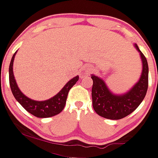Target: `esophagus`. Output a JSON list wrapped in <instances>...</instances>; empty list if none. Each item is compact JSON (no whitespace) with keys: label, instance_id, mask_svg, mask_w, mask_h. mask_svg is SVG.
<instances>
[{"label":"esophagus","instance_id":"obj_1","mask_svg":"<svg viewBox=\"0 0 158 158\" xmlns=\"http://www.w3.org/2000/svg\"><path fill=\"white\" fill-rule=\"evenodd\" d=\"M83 72L85 75H89V73L92 72V68L89 67V66H86V67H85V69H83Z\"/></svg>","mask_w":158,"mask_h":158}]
</instances>
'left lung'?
I'll use <instances>...</instances> for the list:
<instances>
[{
  "label": "left lung",
  "mask_w": 158,
  "mask_h": 158,
  "mask_svg": "<svg viewBox=\"0 0 158 158\" xmlns=\"http://www.w3.org/2000/svg\"><path fill=\"white\" fill-rule=\"evenodd\" d=\"M135 49L139 52L142 62V72L140 79L128 92L123 94L113 93L102 78L91 75L93 80L92 89V106L95 112L105 118L118 120L133 112L142 102L148 87V65L144 54L136 44Z\"/></svg>",
  "instance_id": "obj_1"
}]
</instances>
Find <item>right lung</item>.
<instances>
[{
    "instance_id": "obj_1",
    "label": "right lung",
    "mask_w": 158,
    "mask_h": 158,
    "mask_svg": "<svg viewBox=\"0 0 158 158\" xmlns=\"http://www.w3.org/2000/svg\"><path fill=\"white\" fill-rule=\"evenodd\" d=\"M17 51L13 55L9 66V82L13 95L17 102L33 115L38 118H49L58 114L65 107L66 98L70 89L79 80V76H75L63 86V88L52 98L44 101H36L31 99L24 95L17 86V82L14 76L13 65L15 55Z\"/></svg>"
}]
</instances>
